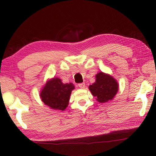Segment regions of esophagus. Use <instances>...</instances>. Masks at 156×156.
Returning a JSON list of instances; mask_svg holds the SVG:
<instances>
[{"label": "esophagus", "mask_w": 156, "mask_h": 156, "mask_svg": "<svg viewBox=\"0 0 156 156\" xmlns=\"http://www.w3.org/2000/svg\"><path fill=\"white\" fill-rule=\"evenodd\" d=\"M78 87H80V88H84L85 87V83H84V82H82V83L78 84Z\"/></svg>", "instance_id": "esophagus-1"}]
</instances>
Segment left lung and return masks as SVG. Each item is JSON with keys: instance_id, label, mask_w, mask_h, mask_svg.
<instances>
[{"instance_id": "1", "label": "left lung", "mask_w": 156, "mask_h": 156, "mask_svg": "<svg viewBox=\"0 0 156 156\" xmlns=\"http://www.w3.org/2000/svg\"><path fill=\"white\" fill-rule=\"evenodd\" d=\"M119 86L116 80L103 72L96 75V82L89 86V90L101 103L111 101L118 91Z\"/></svg>"}]
</instances>
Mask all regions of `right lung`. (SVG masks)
I'll return each mask as SVG.
<instances>
[{
    "mask_svg": "<svg viewBox=\"0 0 156 156\" xmlns=\"http://www.w3.org/2000/svg\"><path fill=\"white\" fill-rule=\"evenodd\" d=\"M73 89H74V86L72 83L64 84L60 79L54 78L46 83L41 92L40 97L45 105L49 107L64 111L68 107Z\"/></svg>",
    "mask_w": 156,
    "mask_h": 156,
    "instance_id": "add662e5",
    "label": "right lung"
}]
</instances>
